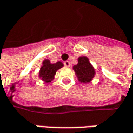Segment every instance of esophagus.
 Instances as JSON below:
<instances>
[{
	"instance_id": "1",
	"label": "esophagus",
	"mask_w": 133,
	"mask_h": 133,
	"mask_svg": "<svg viewBox=\"0 0 133 133\" xmlns=\"http://www.w3.org/2000/svg\"><path fill=\"white\" fill-rule=\"evenodd\" d=\"M64 65H65L66 67H70V65H71V63L69 61H65V62H64Z\"/></svg>"
}]
</instances>
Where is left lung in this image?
Listing matches in <instances>:
<instances>
[{
    "instance_id": "8db88e82",
    "label": "left lung",
    "mask_w": 133,
    "mask_h": 133,
    "mask_svg": "<svg viewBox=\"0 0 133 133\" xmlns=\"http://www.w3.org/2000/svg\"><path fill=\"white\" fill-rule=\"evenodd\" d=\"M73 69L79 81L83 83L90 82L96 74L95 69L87 57L78 58V63L73 67Z\"/></svg>"
}]
</instances>
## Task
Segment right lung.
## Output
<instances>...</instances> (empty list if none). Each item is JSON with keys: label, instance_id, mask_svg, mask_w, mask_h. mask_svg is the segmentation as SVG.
Segmentation results:
<instances>
[{"label": "right lung", "instance_id": "obj_1", "mask_svg": "<svg viewBox=\"0 0 133 133\" xmlns=\"http://www.w3.org/2000/svg\"><path fill=\"white\" fill-rule=\"evenodd\" d=\"M62 67V62H57L52 64L49 59H45L39 70V77L45 82H50L54 79L57 71Z\"/></svg>", "mask_w": 133, "mask_h": 133}]
</instances>
